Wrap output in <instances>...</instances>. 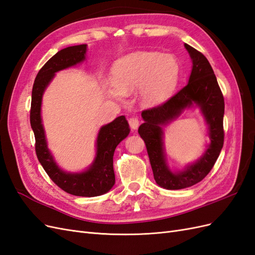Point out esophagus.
I'll list each match as a JSON object with an SVG mask.
<instances>
[{
  "label": "esophagus",
  "instance_id": "obj_1",
  "mask_svg": "<svg viewBox=\"0 0 255 255\" xmlns=\"http://www.w3.org/2000/svg\"><path fill=\"white\" fill-rule=\"evenodd\" d=\"M128 125L132 129H136L138 127H139V118L137 116H134V117H130L128 119Z\"/></svg>",
  "mask_w": 255,
  "mask_h": 255
}]
</instances>
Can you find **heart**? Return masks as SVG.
Segmentation results:
<instances>
[{
	"label": "heart",
	"mask_w": 255,
	"mask_h": 255,
	"mask_svg": "<svg viewBox=\"0 0 255 255\" xmlns=\"http://www.w3.org/2000/svg\"><path fill=\"white\" fill-rule=\"evenodd\" d=\"M114 84L107 94L116 100H123L126 94L140 87L144 104H157L170 96L181 74L179 60L172 54L139 51L116 61L112 69Z\"/></svg>",
	"instance_id": "1"
}]
</instances>
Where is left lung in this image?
<instances>
[{
  "label": "left lung",
  "mask_w": 255,
  "mask_h": 255,
  "mask_svg": "<svg viewBox=\"0 0 255 255\" xmlns=\"http://www.w3.org/2000/svg\"><path fill=\"white\" fill-rule=\"evenodd\" d=\"M185 48L192 59L188 84L166 102L142 111L144 123L138 128V133L145 143L154 180L166 189H182L201 182L214 167L225 140V99L213 68L201 52L186 43ZM192 103L200 106L210 127L211 144L196 164L189 166L184 172L171 173L163 156L162 128Z\"/></svg>",
  "instance_id": "left-lung-1"
}]
</instances>
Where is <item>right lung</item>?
I'll return each mask as SVG.
<instances>
[{
  "instance_id": "right-lung-1",
  "label": "right lung",
  "mask_w": 255,
  "mask_h": 255,
  "mask_svg": "<svg viewBox=\"0 0 255 255\" xmlns=\"http://www.w3.org/2000/svg\"><path fill=\"white\" fill-rule=\"evenodd\" d=\"M86 44L60 50L38 72L32 90L29 120L35 135V150L39 163L50 179L68 194L80 197H97L109 191L115 184L113 156L116 146L128 135V123L125 116L104 126L98 136L97 157L87 171L66 173L56 166L49 152L41 125L40 107L42 94L55 72L74 66L85 59Z\"/></svg>"
}]
</instances>
